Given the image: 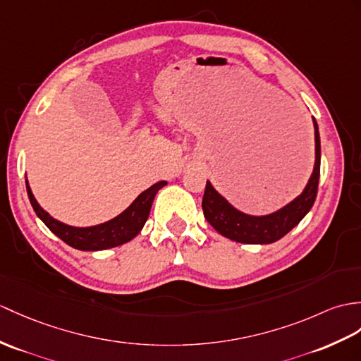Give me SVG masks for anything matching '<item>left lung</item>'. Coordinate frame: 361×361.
I'll list each match as a JSON object with an SVG mask.
<instances>
[{"mask_svg": "<svg viewBox=\"0 0 361 361\" xmlns=\"http://www.w3.org/2000/svg\"><path fill=\"white\" fill-rule=\"evenodd\" d=\"M314 129L315 164L311 178H309L305 190L295 200H292L290 203L279 209L276 212L262 216L240 212L238 209L233 207L228 200L221 197L214 189L211 181L206 183V190L201 207H203L204 219L211 223L216 232L221 233L226 238L245 243V245H269V243L283 238L289 231L294 229L305 219V215L314 206L318 190V180H320L322 146L315 118Z\"/></svg>", "mask_w": 361, "mask_h": 361, "instance_id": "obj_1", "label": "left lung"}]
</instances>
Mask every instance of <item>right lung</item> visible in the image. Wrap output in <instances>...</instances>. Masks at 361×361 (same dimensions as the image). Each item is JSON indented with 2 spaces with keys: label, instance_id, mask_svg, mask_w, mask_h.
<instances>
[{
  "label": "right lung",
  "instance_id": "obj_1",
  "mask_svg": "<svg viewBox=\"0 0 361 361\" xmlns=\"http://www.w3.org/2000/svg\"><path fill=\"white\" fill-rule=\"evenodd\" d=\"M166 184L167 181L155 183L154 186H150L145 192H141V194L133 200V203L118 216H115V219L102 224L89 226V228H75V226L64 224L52 219V216L37 203L27 180L26 189L30 204L35 214L39 216V220L43 221L58 238H61L66 245H69L78 250H103L124 245V243H128L138 235L147 220L157 192L163 186H166Z\"/></svg>",
  "mask_w": 361,
  "mask_h": 361
}]
</instances>
